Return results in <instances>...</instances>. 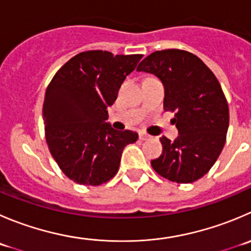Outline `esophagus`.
<instances>
[{
  "instance_id": "obj_1",
  "label": "esophagus",
  "mask_w": 251,
  "mask_h": 251,
  "mask_svg": "<svg viewBox=\"0 0 251 251\" xmlns=\"http://www.w3.org/2000/svg\"><path fill=\"white\" fill-rule=\"evenodd\" d=\"M150 138H151L150 135H147V133L145 132H140V140L146 141V140H150Z\"/></svg>"
}]
</instances>
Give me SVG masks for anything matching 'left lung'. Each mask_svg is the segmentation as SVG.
Wrapping results in <instances>:
<instances>
[{"mask_svg":"<svg viewBox=\"0 0 251 251\" xmlns=\"http://www.w3.org/2000/svg\"><path fill=\"white\" fill-rule=\"evenodd\" d=\"M137 71L157 76L164 86V110L179 136L160 138L163 152L151 162L153 169L170 181L187 184L202 177L220 157L226 143L229 109L213 72L194 53L179 49L155 51Z\"/></svg>","mask_w":251,"mask_h":251,"instance_id":"1","label":"left lung"}]
</instances>
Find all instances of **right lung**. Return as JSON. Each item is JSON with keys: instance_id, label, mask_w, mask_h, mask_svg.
<instances>
[{"instance_id": "right-lung-1", "label": "right lung", "mask_w": 251, "mask_h": 251, "mask_svg": "<svg viewBox=\"0 0 251 251\" xmlns=\"http://www.w3.org/2000/svg\"><path fill=\"white\" fill-rule=\"evenodd\" d=\"M142 55L103 50L79 52L61 67L46 88L43 105L51 155L69 179L98 186L118 173L124 148L137 141L133 131H116L108 108Z\"/></svg>"}]
</instances>
